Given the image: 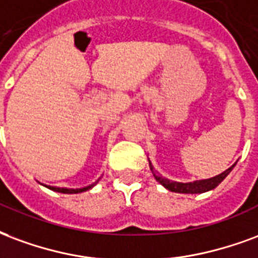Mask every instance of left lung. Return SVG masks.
<instances>
[{
    "label": "left lung",
    "mask_w": 258,
    "mask_h": 258,
    "mask_svg": "<svg viewBox=\"0 0 258 258\" xmlns=\"http://www.w3.org/2000/svg\"><path fill=\"white\" fill-rule=\"evenodd\" d=\"M235 166V165H234ZM234 166L228 168L225 172H223L216 177L208 178V180H201V181H194V183H177V181H170L168 178L162 177V176H158L157 173H154V168L151 166V170L154 173V177L157 178V181L162 184L165 188H168L172 192H180V194H201L206 192L209 189L216 188L223 180H224L228 173L232 170Z\"/></svg>",
    "instance_id": "1"
}]
</instances>
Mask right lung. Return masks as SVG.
Wrapping results in <instances>:
<instances>
[{
    "label": "right lung",
    "mask_w": 258,
    "mask_h": 258,
    "mask_svg": "<svg viewBox=\"0 0 258 258\" xmlns=\"http://www.w3.org/2000/svg\"><path fill=\"white\" fill-rule=\"evenodd\" d=\"M97 181H99V180H97ZM97 181H96V183H97ZM96 183L89 184V185H86V187H84V188H59V187H49V189H53V191H56V192H61V194H78V192H84V191H86V189H90Z\"/></svg>",
    "instance_id": "1"
}]
</instances>
